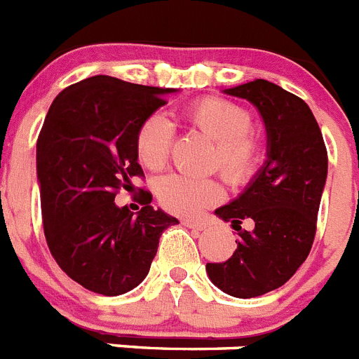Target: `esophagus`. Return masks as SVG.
<instances>
[{
  "label": "esophagus",
  "mask_w": 359,
  "mask_h": 359,
  "mask_svg": "<svg viewBox=\"0 0 359 359\" xmlns=\"http://www.w3.org/2000/svg\"><path fill=\"white\" fill-rule=\"evenodd\" d=\"M183 225L189 226V229H194V231H203L205 223L203 222H198V219H191V217H187V219H183Z\"/></svg>",
  "instance_id": "obj_1"
}]
</instances>
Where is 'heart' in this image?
<instances>
[{
  "mask_svg": "<svg viewBox=\"0 0 359 359\" xmlns=\"http://www.w3.org/2000/svg\"><path fill=\"white\" fill-rule=\"evenodd\" d=\"M187 119L216 143V161L231 183H243L252 176L258 163V143L250 130V114L232 101H198L187 110ZM172 143V125L163 114H152L137 130V159L147 168H161L167 163ZM156 196L165 210L172 214L200 212L223 198V187L212 177H191L167 174L156 182Z\"/></svg>",
  "mask_w": 359,
  "mask_h": 359,
  "instance_id": "b5f03b06",
  "label": "heart"
}]
</instances>
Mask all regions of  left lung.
Instances as JSON below:
<instances>
[{
  "label": "left lung",
  "mask_w": 359,
  "mask_h": 359,
  "mask_svg": "<svg viewBox=\"0 0 359 359\" xmlns=\"http://www.w3.org/2000/svg\"><path fill=\"white\" fill-rule=\"evenodd\" d=\"M256 107L267 133V159L238 198L214 210L238 234L223 263H207L217 289L256 298L290 280L311 252L327 182V149L302 97L267 79L225 88Z\"/></svg>",
  "instance_id": "1"
}]
</instances>
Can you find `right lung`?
<instances>
[{"mask_svg": "<svg viewBox=\"0 0 359 359\" xmlns=\"http://www.w3.org/2000/svg\"><path fill=\"white\" fill-rule=\"evenodd\" d=\"M174 92L92 76L48 109L36 147L45 238L61 271L92 292L119 296L137 287L161 232L180 223L154 209L149 192L136 217L114 203L119 189L143 176L137 130Z\"/></svg>", "mask_w": 359, "mask_h": 359, "instance_id": "add662e5", "label": "right lung"}]
</instances>
